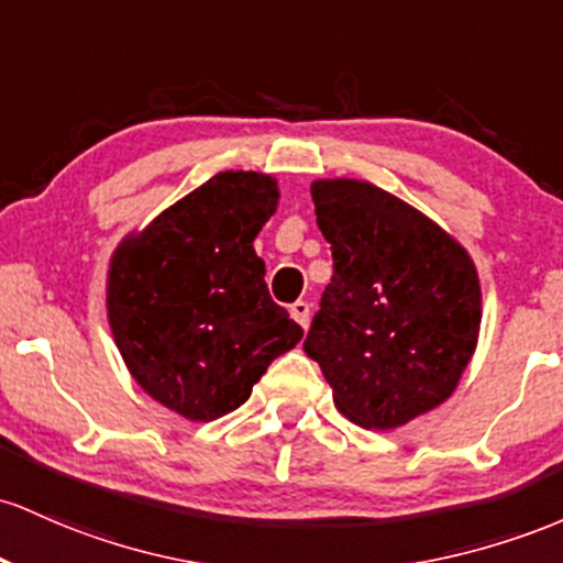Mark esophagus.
I'll list each match as a JSON object with an SVG mask.
<instances>
[{
    "label": "esophagus",
    "instance_id": "1",
    "mask_svg": "<svg viewBox=\"0 0 563 563\" xmlns=\"http://www.w3.org/2000/svg\"><path fill=\"white\" fill-rule=\"evenodd\" d=\"M289 313H292V319L298 321L302 330H306L308 321H311V306H308L306 300H298V302H292V306H289Z\"/></svg>",
    "mask_w": 563,
    "mask_h": 563
}]
</instances>
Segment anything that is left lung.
Masks as SVG:
<instances>
[{
  "instance_id": "8db88e82",
  "label": "left lung",
  "mask_w": 563,
  "mask_h": 563,
  "mask_svg": "<svg viewBox=\"0 0 563 563\" xmlns=\"http://www.w3.org/2000/svg\"><path fill=\"white\" fill-rule=\"evenodd\" d=\"M332 282L306 349L362 428L388 431L457 388L482 327L476 265L433 220L364 180H316Z\"/></svg>"
}]
</instances>
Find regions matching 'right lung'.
Instances as JSON below:
<instances>
[{"mask_svg": "<svg viewBox=\"0 0 563 563\" xmlns=\"http://www.w3.org/2000/svg\"><path fill=\"white\" fill-rule=\"evenodd\" d=\"M276 201L268 175L218 173L113 252V340L145 394L183 418L239 409L300 343L302 327L271 300L252 247Z\"/></svg>", "mask_w": 563, "mask_h": 563, "instance_id": "add662e5", "label": "right lung"}]
</instances>
